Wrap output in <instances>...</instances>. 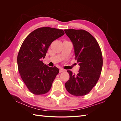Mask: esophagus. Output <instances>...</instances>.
<instances>
[{
    "label": "esophagus",
    "instance_id": "1",
    "mask_svg": "<svg viewBox=\"0 0 121 121\" xmlns=\"http://www.w3.org/2000/svg\"><path fill=\"white\" fill-rule=\"evenodd\" d=\"M60 73H61V72H65V70L64 69H60Z\"/></svg>",
    "mask_w": 121,
    "mask_h": 121
}]
</instances>
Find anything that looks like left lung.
<instances>
[{"mask_svg":"<svg viewBox=\"0 0 121 121\" xmlns=\"http://www.w3.org/2000/svg\"><path fill=\"white\" fill-rule=\"evenodd\" d=\"M64 31L73 43L75 59L80 65L77 75L67 71L69 79L65 87L73 95H85L99 78L103 64L101 51L96 39L87 31L72 29Z\"/></svg>","mask_w":121,"mask_h":121,"instance_id":"obj_1","label":"left lung"}]
</instances>
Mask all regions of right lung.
I'll list each match as a JSON object with an SVG mask.
<instances>
[{"instance_id":"1","label":"right lung","mask_w":121,"mask_h":121,"mask_svg":"<svg viewBox=\"0 0 121 121\" xmlns=\"http://www.w3.org/2000/svg\"><path fill=\"white\" fill-rule=\"evenodd\" d=\"M64 34L60 29L40 28L28 35L22 44L17 57L18 69L33 94H45L52 87L59 69L48 67L43 63L42 58H45L51 43Z\"/></svg>"}]
</instances>
